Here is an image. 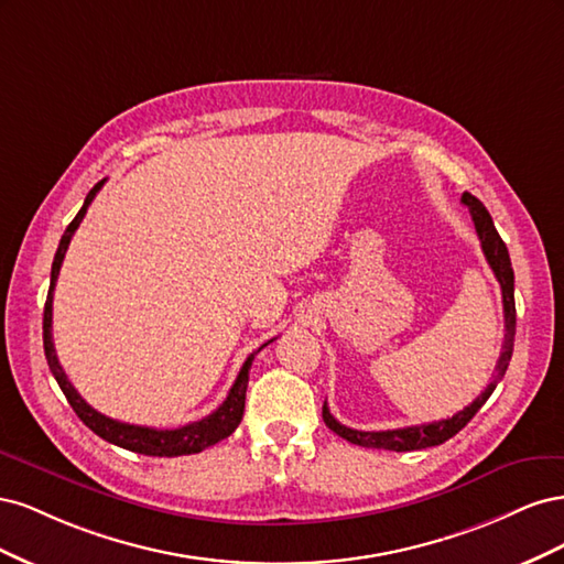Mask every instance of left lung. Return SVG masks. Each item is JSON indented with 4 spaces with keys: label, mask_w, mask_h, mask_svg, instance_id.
<instances>
[{
    "label": "left lung",
    "mask_w": 564,
    "mask_h": 564,
    "mask_svg": "<svg viewBox=\"0 0 564 564\" xmlns=\"http://www.w3.org/2000/svg\"><path fill=\"white\" fill-rule=\"evenodd\" d=\"M460 202L466 204L473 224H475V232L480 237V245L485 251V259L489 263V268L497 275L499 284H501V296H503V319H506V334H503V348H501V357L497 362V377L494 381L477 395L468 406L460 409L458 414H454L452 419H442V421H433V423H421V425H409V429H395V431H355L348 429V425L338 423L327 402L322 406V419L329 429L352 445H360L367 449H390V452H414V449H425V447H437L442 442H447L449 437H454L464 425L480 412V406L489 400V395L497 388V383L503 379V373L508 369L510 355H513V340H516V275H513V265H510V256L508 249L503 245V240L499 237L497 228H494V220L489 216V212L485 209V204L473 197L470 193H464Z\"/></svg>",
    "instance_id": "1"
}]
</instances>
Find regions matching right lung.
Segmentation results:
<instances>
[{"label": "right lung", "mask_w": 564, "mask_h": 564, "mask_svg": "<svg viewBox=\"0 0 564 564\" xmlns=\"http://www.w3.org/2000/svg\"><path fill=\"white\" fill-rule=\"evenodd\" d=\"M106 178L98 181L87 199H84L82 209L77 212V216L73 218V224L65 228L63 237H61V245H58V251L54 256V265H51V284H48V294H46V303H44V355H46V362H48V369L51 373H54V379L58 381L63 395L67 398V402H70V406L75 409V414L84 421V425H89V429L98 435L104 437L108 442H112V445L122 447V449H129V452H135V454H145V456H185V454H197L202 449H207L212 445H216V442L226 440L228 435L235 433L237 425H240L242 421V414H245V400H247V383H249V369H251V362L256 352H259L261 348H265L268 344H272V340H268V344H263L259 350L251 352L240 373H237V379L228 392V398L224 400V404H220L216 412H212L209 416H204L199 421H193L187 425H181V429H166V431H160V429H148V425H133V423H122V421H115L110 416H104L100 412H96V409L91 404L84 402V398L79 395V392L75 390V386L67 381L65 371L58 362V355H56V348H54V338H51V303H54V289H56V280H58V272H61V265H63V259H65V251L67 247H70V240L75 230L79 228L84 214H87L89 204L94 202L96 193L104 187Z\"/></svg>", "instance_id": "1"}]
</instances>
